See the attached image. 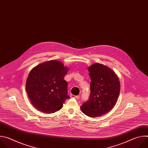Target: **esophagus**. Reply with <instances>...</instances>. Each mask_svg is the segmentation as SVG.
I'll use <instances>...</instances> for the list:
<instances>
[{
	"mask_svg": "<svg viewBox=\"0 0 148 148\" xmlns=\"http://www.w3.org/2000/svg\"><path fill=\"white\" fill-rule=\"evenodd\" d=\"M71 98H75V99H79V96L78 95H71Z\"/></svg>",
	"mask_w": 148,
	"mask_h": 148,
	"instance_id": "1",
	"label": "esophagus"
}]
</instances>
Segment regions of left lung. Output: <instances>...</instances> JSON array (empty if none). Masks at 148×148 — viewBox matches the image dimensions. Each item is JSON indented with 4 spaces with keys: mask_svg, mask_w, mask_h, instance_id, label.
I'll use <instances>...</instances> for the list:
<instances>
[{
    "mask_svg": "<svg viewBox=\"0 0 148 148\" xmlns=\"http://www.w3.org/2000/svg\"><path fill=\"white\" fill-rule=\"evenodd\" d=\"M88 70L91 80V95L81 110L90 117L101 116L116 104L121 89L119 79L112 69L100 63H94Z\"/></svg>",
    "mask_w": 148,
    "mask_h": 148,
    "instance_id": "1",
    "label": "left lung"
}]
</instances>
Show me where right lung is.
Wrapping results in <instances>:
<instances>
[{
  "label": "right lung",
  "mask_w": 148,
  "mask_h": 148,
  "mask_svg": "<svg viewBox=\"0 0 148 148\" xmlns=\"http://www.w3.org/2000/svg\"><path fill=\"white\" fill-rule=\"evenodd\" d=\"M69 68L61 61L51 60L34 67L26 82V91L33 106L38 111L51 114L61 110L70 98L68 83L64 79Z\"/></svg>",
  "instance_id": "obj_1"
}]
</instances>
